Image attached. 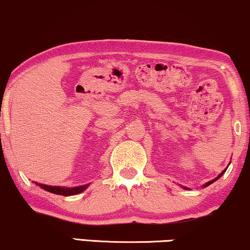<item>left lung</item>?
Returning a JSON list of instances; mask_svg holds the SVG:
<instances>
[{
    "instance_id": "left-lung-1",
    "label": "left lung",
    "mask_w": 250,
    "mask_h": 250,
    "mask_svg": "<svg viewBox=\"0 0 250 250\" xmlns=\"http://www.w3.org/2000/svg\"><path fill=\"white\" fill-rule=\"evenodd\" d=\"M229 163H231V162H229ZM229 165H228V167H229ZM228 167H226L224 171H222V173H219V174H218V176H217V177L215 178V179L210 180V181H208V183H206V184H204V185H203V186H202V187H203V188H204V187H208L210 184L215 183V181H216V180H218V179H219V178H220V177H222V176H223V174H224V173H225V171H226V170H228ZM180 186H181V185H180ZM181 187H183V188H184V189H188V188H187V187H184V186H181Z\"/></svg>"
}]
</instances>
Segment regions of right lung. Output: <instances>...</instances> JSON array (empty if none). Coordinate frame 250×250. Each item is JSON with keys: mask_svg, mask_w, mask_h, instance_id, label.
<instances>
[{"mask_svg": "<svg viewBox=\"0 0 250 250\" xmlns=\"http://www.w3.org/2000/svg\"><path fill=\"white\" fill-rule=\"evenodd\" d=\"M35 185H38L39 187H41L42 189L47 190V192L57 194V195H64V196H71L76 195L85 190L87 187L89 186V184L82 185V186H76V187H64V186H50V185H44V184H39L35 181Z\"/></svg>", "mask_w": 250, "mask_h": 250, "instance_id": "right-lung-1", "label": "right lung"}]
</instances>
